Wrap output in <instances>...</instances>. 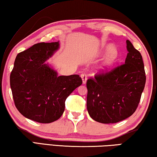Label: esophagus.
Listing matches in <instances>:
<instances>
[{
  "instance_id": "obj_1",
  "label": "esophagus",
  "mask_w": 157,
  "mask_h": 157,
  "mask_svg": "<svg viewBox=\"0 0 157 157\" xmlns=\"http://www.w3.org/2000/svg\"><path fill=\"white\" fill-rule=\"evenodd\" d=\"M81 78L82 79V83L83 84H85L86 83V80H87V77L85 74H82L81 75Z\"/></svg>"
}]
</instances>
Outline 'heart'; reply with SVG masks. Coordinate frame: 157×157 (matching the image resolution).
Instances as JSON below:
<instances>
[{
  "mask_svg": "<svg viewBox=\"0 0 157 157\" xmlns=\"http://www.w3.org/2000/svg\"><path fill=\"white\" fill-rule=\"evenodd\" d=\"M105 51L108 52L107 56L105 57V59L97 68L98 70L100 71L109 70L115 64L116 60L118 59V52L112 45H108L105 48Z\"/></svg>",
  "mask_w": 157,
  "mask_h": 157,
  "instance_id": "obj_1",
  "label": "heart"
}]
</instances>
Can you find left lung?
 <instances>
[{
    "label": "left lung",
    "mask_w": 157,
    "mask_h": 157,
    "mask_svg": "<svg viewBox=\"0 0 157 157\" xmlns=\"http://www.w3.org/2000/svg\"><path fill=\"white\" fill-rule=\"evenodd\" d=\"M124 63L86 82V107L98 123H116L135 112L144 89L146 77L139 51L127 40Z\"/></svg>",
    "instance_id": "left-lung-1"
}]
</instances>
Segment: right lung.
I'll list each match as a JSON object with an SVG mask.
<instances>
[{
  "label": "right lung",
  "instance_id": "obj_1",
  "mask_svg": "<svg viewBox=\"0 0 157 157\" xmlns=\"http://www.w3.org/2000/svg\"><path fill=\"white\" fill-rule=\"evenodd\" d=\"M59 42L39 43L18 53L10 75L14 104L23 116L40 123L59 119L66 98L82 84L78 75L58 76L46 61Z\"/></svg>",
  "mask_w": 157,
  "mask_h": 157
}]
</instances>
